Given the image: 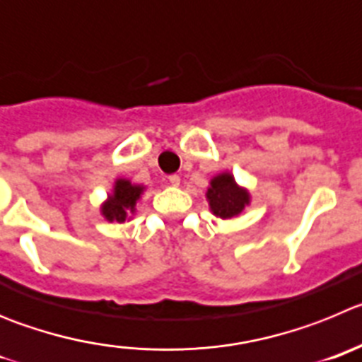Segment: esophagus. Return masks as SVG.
<instances>
[{"label": "esophagus", "instance_id": "34e87169", "mask_svg": "<svg viewBox=\"0 0 362 362\" xmlns=\"http://www.w3.org/2000/svg\"><path fill=\"white\" fill-rule=\"evenodd\" d=\"M168 180L171 185H180V177L178 175H169Z\"/></svg>", "mask_w": 362, "mask_h": 362}]
</instances>
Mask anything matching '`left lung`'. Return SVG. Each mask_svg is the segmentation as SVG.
Returning <instances> with one entry per match:
<instances>
[{"instance_id":"left-lung-1","label":"left lung","mask_w":362,"mask_h":362,"mask_svg":"<svg viewBox=\"0 0 362 362\" xmlns=\"http://www.w3.org/2000/svg\"><path fill=\"white\" fill-rule=\"evenodd\" d=\"M205 197L209 202L211 213L214 216H220L221 220L238 216L250 202L247 189L240 187L230 173L216 175L211 180Z\"/></svg>"}]
</instances>
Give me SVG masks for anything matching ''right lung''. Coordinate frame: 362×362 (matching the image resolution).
Returning <instances> with one entry per match:
<instances>
[{
  "instance_id": "right-lung-1",
  "label": "right lung",
  "mask_w": 362,
  "mask_h": 362,
  "mask_svg": "<svg viewBox=\"0 0 362 362\" xmlns=\"http://www.w3.org/2000/svg\"><path fill=\"white\" fill-rule=\"evenodd\" d=\"M144 193L142 185H135L129 180L119 178L113 185V193L110 194L108 200L104 202L100 207V213L108 221H126V218L135 213L136 200Z\"/></svg>"
}]
</instances>
